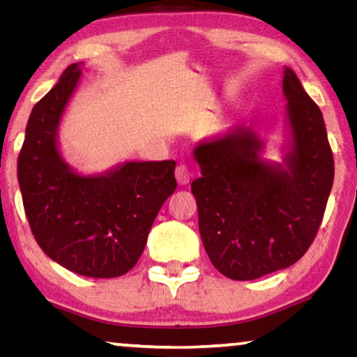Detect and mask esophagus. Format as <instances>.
<instances>
[{
	"mask_svg": "<svg viewBox=\"0 0 357 357\" xmlns=\"http://www.w3.org/2000/svg\"><path fill=\"white\" fill-rule=\"evenodd\" d=\"M190 170L185 164H178L177 167H175V178H177V182L180 185H187L190 182Z\"/></svg>",
	"mask_w": 357,
	"mask_h": 357,
	"instance_id": "34e87169",
	"label": "esophagus"
}]
</instances>
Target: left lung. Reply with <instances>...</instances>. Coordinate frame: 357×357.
Returning <instances> with one entry per match:
<instances>
[{"label":"left lung","mask_w":357,"mask_h":357,"mask_svg":"<svg viewBox=\"0 0 357 357\" xmlns=\"http://www.w3.org/2000/svg\"><path fill=\"white\" fill-rule=\"evenodd\" d=\"M289 148L284 162L261 159L263 139L236 126L193 149L202 177L192 182L204 250L221 275L250 281L294 265L314 242L335 177L319 105L284 70Z\"/></svg>","instance_id":"8db88e82"}]
</instances>
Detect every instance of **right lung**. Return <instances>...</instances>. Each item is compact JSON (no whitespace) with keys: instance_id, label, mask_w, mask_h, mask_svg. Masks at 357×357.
Masks as SVG:
<instances>
[{"instance_id":"add662e5","label":"right lung","mask_w":357,"mask_h":357,"mask_svg":"<svg viewBox=\"0 0 357 357\" xmlns=\"http://www.w3.org/2000/svg\"><path fill=\"white\" fill-rule=\"evenodd\" d=\"M81 77V63L29 116L17 158V180L31 231L43 252L66 270L116 278L139 260L149 229L175 192V160L123 162L99 175H81L58 149V126Z\"/></svg>"}]
</instances>
